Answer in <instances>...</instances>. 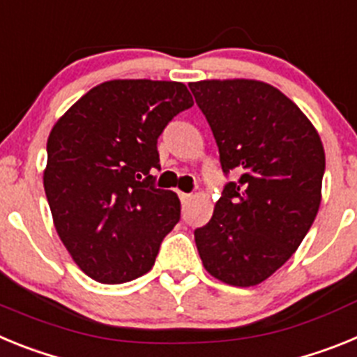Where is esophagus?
<instances>
[{
    "label": "esophagus",
    "mask_w": 357,
    "mask_h": 357,
    "mask_svg": "<svg viewBox=\"0 0 357 357\" xmlns=\"http://www.w3.org/2000/svg\"><path fill=\"white\" fill-rule=\"evenodd\" d=\"M178 197H181L182 204H188V202L193 198V195H191V193H178Z\"/></svg>",
    "instance_id": "1"
}]
</instances>
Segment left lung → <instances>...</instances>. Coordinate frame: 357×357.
Returning <instances> with one entry per match:
<instances>
[{
	"label": "left lung",
	"instance_id": "obj_1",
	"mask_svg": "<svg viewBox=\"0 0 357 357\" xmlns=\"http://www.w3.org/2000/svg\"><path fill=\"white\" fill-rule=\"evenodd\" d=\"M216 139L227 182L209 223L195 230L207 272L255 286L298 248L317 218L326 153L288 96L257 80L189 84Z\"/></svg>",
	"mask_w": 357,
	"mask_h": 357
}]
</instances>
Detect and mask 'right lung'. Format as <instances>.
Listing matches in <instances>:
<instances>
[{"label": "right lung", "mask_w": 357, "mask_h": 357, "mask_svg": "<svg viewBox=\"0 0 357 357\" xmlns=\"http://www.w3.org/2000/svg\"><path fill=\"white\" fill-rule=\"evenodd\" d=\"M193 107L181 82L110 80L55 123L44 191L53 223L91 279L121 284L150 272L181 220V200L155 188L157 139Z\"/></svg>", "instance_id": "add662e5"}]
</instances>
